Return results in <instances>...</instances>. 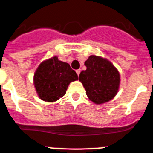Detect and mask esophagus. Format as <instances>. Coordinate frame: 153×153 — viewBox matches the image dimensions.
Instances as JSON below:
<instances>
[{"label":"esophagus","instance_id":"obj_1","mask_svg":"<svg viewBox=\"0 0 153 153\" xmlns=\"http://www.w3.org/2000/svg\"><path fill=\"white\" fill-rule=\"evenodd\" d=\"M80 72H81L80 69H79V70H76V74H77L78 76L79 75V74H80Z\"/></svg>","mask_w":153,"mask_h":153}]
</instances>
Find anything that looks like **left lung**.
Instances as JSON below:
<instances>
[{
  "label": "left lung",
  "instance_id": "8db88e82",
  "mask_svg": "<svg viewBox=\"0 0 153 153\" xmlns=\"http://www.w3.org/2000/svg\"><path fill=\"white\" fill-rule=\"evenodd\" d=\"M86 70L79 76L86 93L97 104L104 103L116 96L120 85V74L110 62L97 56H90L85 62Z\"/></svg>",
  "mask_w": 153,
  "mask_h": 153
}]
</instances>
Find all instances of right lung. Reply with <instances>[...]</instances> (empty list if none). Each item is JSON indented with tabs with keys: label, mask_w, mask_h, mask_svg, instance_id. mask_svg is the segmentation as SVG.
I'll return each instance as SVG.
<instances>
[{
	"label": "right lung",
	"mask_w": 153,
	"mask_h": 153,
	"mask_svg": "<svg viewBox=\"0 0 153 153\" xmlns=\"http://www.w3.org/2000/svg\"><path fill=\"white\" fill-rule=\"evenodd\" d=\"M33 79L40 98L54 102L65 95L70 82L78 79V76L68 63L53 56L39 66Z\"/></svg>",
	"instance_id": "add662e5"
}]
</instances>
